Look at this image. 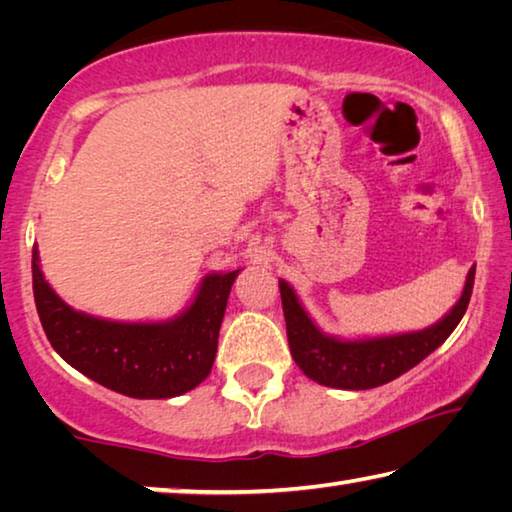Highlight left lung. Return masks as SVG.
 <instances>
[{"label":"left lung","instance_id":"obj_1","mask_svg":"<svg viewBox=\"0 0 512 512\" xmlns=\"http://www.w3.org/2000/svg\"><path fill=\"white\" fill-rule=\"evenodd\" d=\"M474 271L476 266L467 273L461 298L436 325L420 329V332L354 341L336 339V336L320 332L305 307L300 305L291 284L280 280L291 357L309 379L323 386L341 388V391H368V388L388 384L440 348L461 323L465 309L470 305Z\"/></svg>","mask_w":512,"mask_h":512}]
</instances>
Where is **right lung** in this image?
I'll list each match as a JSON object with an SVG mask.
<instances>
[{"label": "right lung", "instance_id": "obj_1", "mask_svg": "<svg viewBox=\"0 0 512 512\" xmlns=\"http://www.w3.org/2000/svg\"><path fill=\"white\" fill-rule=\"evenodd\" d=\"M33 298L47 339L69 366L110 391L167 400L210 375L232 282L239 271L203 277L183 314L160 323H119L76 311L49 287L33 246Z\"/></svg>", "mask_w": 512, "mask_h": 512}]
</instances>
